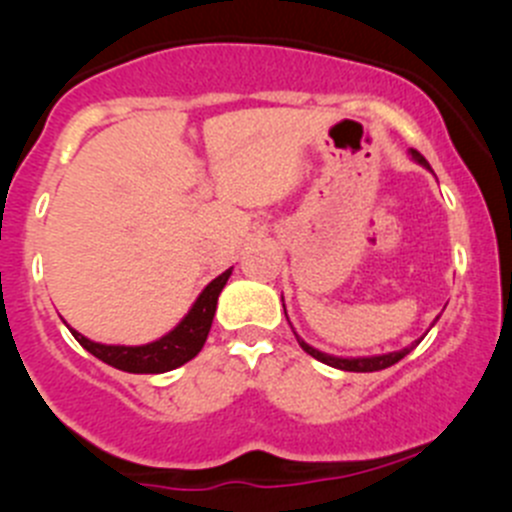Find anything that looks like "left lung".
<instances>
[{
	"label": "left lung",
	"instance_id": "obj_1",
	"mask_svg": "<svg viewBox=\"0 0 512 512\" xmlns=\"http://www.w3.org/2000/svg\"><path fill=\"white\" fill-rule=\"evenodd\" d=\"M409 153H411V158H414L418 165H423V168H426V170H431V165H428V160L423 158L421 153H418V151H409ZM285 314H287V309H285ZM287 322H289V319H287ZM294 337H297L299 347H302L309 356H314V359L322 361V364H329V366H334V369H342V371H381V369H386V366H391V364H396V361L404 359V356L409 354L411 349H414L416 344L423 339L421 337V339H418V342L411 344V347L399 349V352H389V354H376V356H334V354H324V352H319V349L309 347V344L304 342V339L299 337L297 332H294Z\"/></svg>",
	"mask_w": 512,
	"mask_h": 512
}]
</instances>
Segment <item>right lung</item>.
Returning a JSON list of instances; mask_svg holds the SVG:
<instances>
[{"label": "right lung", "instance_id": "obj_1", "mask_svg": "<svg viewBox=\"0 0 512 512\" xmlns=\"http://www.w3.org/2000/svg\"><path fill=\"white\" fill-rule=\"evenodd\" d=\"M232 275V267L225 270L223 275L215 277L198 299L193 307L188 309L183 319L170 329L168 334L156 339V342L138 344V347H126V344H101L94 339L84 337L76 329H71L76 342L96 356V359L106 361L113 369L128 371V374H163V371L178 369L185 361L193 359L195 354L203 349L205 339H208L210 327H213L215 309H218V297L223 292Z\"/></svg>", "mask_w": 512, "mask_h": 512}]
</instances>
